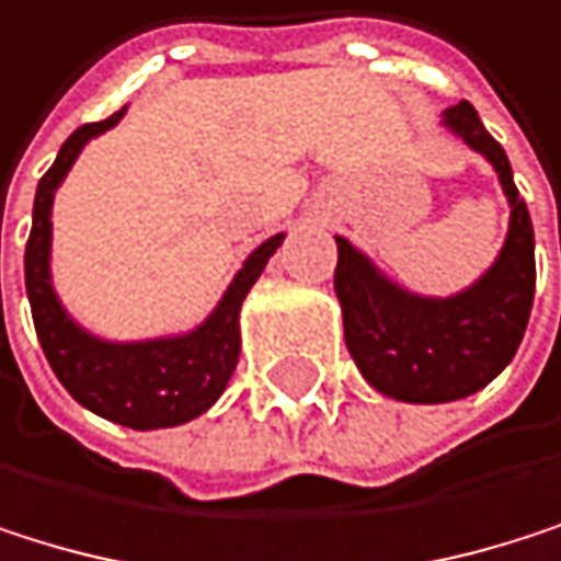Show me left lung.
Instances as JSON below:
<instances>
[{
    "label": "left lung",
    "mask_w": 561,
    "mask_h": 561,
    "mask_svg": "<svg viewBox=\"0 0 561 561\" xmlns=\"http://www.w3.org/2000/svg\"><path fill=\"white\" fill-rule=\"evenodd\" d=\"M443 126L492 162L512 206L505 245L479 283L449 299L415 296L335 236V296L348 355L373 389L422 405L466 399L489 386L523 342L536 296L533 219L512 182L505 149L485 133L469 102L446 108Z\"/></svg>",
    "instance_id": "8db88e82"
}]
</instances>
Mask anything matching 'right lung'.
Returning a JSON list of instances; mask_svg holds the SVG:
<instances>
[{"instance_id":"1","label":"right lung","mask_w":561,"mask_h":561,"mask_svg":"<svg viewBox=\"0 0 561 561\" xmlns=\"http://www.w3.org/2000/svg\"><path fill=\"white\" fill-rule=\"evenodd\" d=\"M123 112L126 108H118L115 115L102 118V123L79 126L62 142L53 169L38 179L32 232L25 242V293L32 306L35 335L43 342L49 366L79 405L129 428H169L203 415L226 392L242 348V299L255 286L268 255L283 245V232L265 239L242 262L213 316L185 335L146 342H105L79 329L53 289V198L66 172L79 159L82 146L112 129L123 118Z\"/></svg>"}]
</instances>
